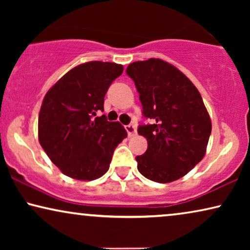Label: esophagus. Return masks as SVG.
Segmentation results:
<instances>
[{"label":"esophagus","mask_w":250,"mask_h":250,"mask_svg":"<svg viewBox=\"0 0 250 250\" xmlns=\"http://www.w3.org/2000/svg\"><path fill=\"white\" fill-rule=\"evenodd\" d=\"M125 128H126V132H127L128 136H134L136 134V128H135V126L133 125V124L126 125Z\"/></svg>","instance_id":"1"}]
</instances>
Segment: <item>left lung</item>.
I'll use <instances>...</instances> for the list:
<instances>
[{
	"label": "left lung",
	"mask_w": 250,
	"mask_h": 250,
	"mask_svg": "<svg viewBox=\"0 0 250 250\" xmlns=\"http://www.w3.org/2000/svg\"><path fill=\"white\" fill-rule=\"evenodd\" d=\"M126 74L134 81L142 114L151 124L138 133L148 149L135 157L146 179L169 183L190 172L206 153L211 122L203 98L189 78L162 59L135 61Z\"/></svg>",
	"instance_id": "1"
}]
</instances>
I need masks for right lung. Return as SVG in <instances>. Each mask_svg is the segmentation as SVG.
I'll use <instances>...</instances> for the list:
<instances>
[{"mask_svg":"<svg viewBox=\"0 0 250 250\" xmlns=\"http://www.w3.org/2000/svg\"><path fill=\"white\" fill-rule=\"evenodd\" d=\"M124 67L90 61L64 74L43 99L39 140L44 151L64 175L81 181L99 179L109 169L112 153L127 132L108 122L104 95Z\"/></svg>","mask_w":250,"mask_h":250,"instance_id":"right-lung-1","label":"right lung"}]
</instances>
